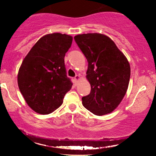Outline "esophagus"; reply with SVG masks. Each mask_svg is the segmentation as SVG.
Masks as SVG:
<instances>
[{
    "label": "esophagus",
    "instance_id": "34e87169",
    "mask_svg": "<svg viewBox=\"0 0 156 156\" xmlns=\"http://www.w3.org/2000/svg\"><path fill=\"white\" fill-rule=\"evenodd\" d=\"M80 79H81V76L80 75H76L75 77H74V81H75V82H77Z\"/></svg>",
    "mask_w": 156,
    "mask_h": 156
}]
</instances>
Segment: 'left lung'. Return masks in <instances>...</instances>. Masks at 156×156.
<instances>
[{"label": "left lung", "instance_id": "8db88e82", "mask_svg": "<svg viewBox=\"0 0 156 156\" xmlns=\"http://www.w3.org/2000/svg\"><path fill=\"white\" fill-rule=\"evenodd\" d=\"M74 40L88 62L86 76L91 92L82 97L83 106L97 116L112 113L127 91L131 75L129 61L104 34H82Z\"/></svg>", "mask_w": 156, "mask_h": 156}]
</instances>
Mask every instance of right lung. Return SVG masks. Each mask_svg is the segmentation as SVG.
I'll return each instance as SVG.
<instances>
[{"instance_id": "obj_1", "label": "right lung", "mask_w": 156, "mask_h": 156, "mask_svg": "<svg viewBox=\"0 0 156 156\" xmlns=\"http://www.w3.org/2000/svg\"><path fill=\"white\" fill-rule=\"evenodd\" d=\"M72 40V36L59 33L44 35L19 68V89L27 105L38 114H49L58 108L72 88L64 58Z\"/></svg>"}]
</instances>
